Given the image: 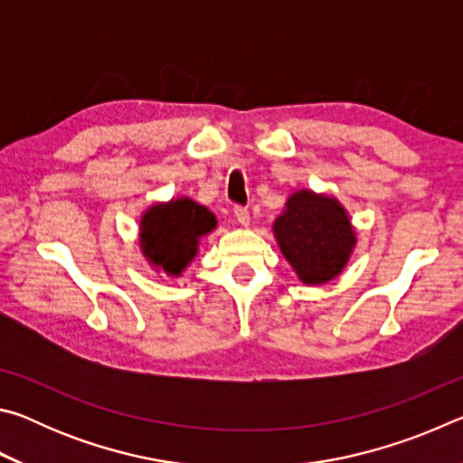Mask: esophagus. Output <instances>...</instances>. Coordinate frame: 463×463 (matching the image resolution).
<instances>
[{"label":"esophagus","mask_w":463,"mask_h":463,"mask_svg":"<svg viewBox=\"0 0 463 463\" xmlns=\"http://www.w3.org/2000/svg\"><path fill=\"white\" fill-rule=\"evenodd\" d=\"M234 218H237V222H239L241 226H249V222H250L249 210H247V208H241V206L234 208Z\"/></svg>","instance_id":"1"}]
</instances>
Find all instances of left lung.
<instances>
[{"label": "left lung", "mask_w": 463, "mask_h": 463, "mask_svg": "<svg viewBox=\"0 0 463 463\" xmlns=\"http://www.w3.org/2000/svg\"><path fill=\"white\" fill-rule=\"evenodd\" d=\"M271 231L281 255L304 286H323L335 279L357 245L347 208L335 195L308 187L289 194Z\"/></svg>", "instance_id": "8db88e82"}]
</instances>
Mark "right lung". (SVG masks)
Returning <instances> with one entry per match:
<instances>
[{
    "instance_id": "1",
    "label": "right lung",
    "mask_w": 463,
    "mask_h": 463,
    "mask_svg": "<svg viewBox=\"0 0 463 463\" xmlns=\"http://www.w3.org/2000/svg\"><path fill=\"white\" fill-rule=\"evenodd\" d=\"M216 216L187 195L153 202L138 226V247L156 273L177 279L200 250V241L216 229Z\"/></svg>"
}]
</instances>
